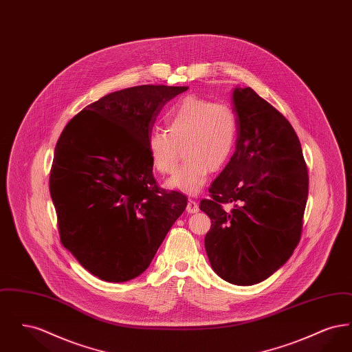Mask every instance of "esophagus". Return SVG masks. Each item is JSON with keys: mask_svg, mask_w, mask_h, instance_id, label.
<instances>
[{"mask_svg": "<svg viewBox=\"0 0 352 352\" xmlns=\"http://www.w3.org/2000/svg\"><path fill=\"white\" fill-rule=\"evenodd\" d=\"M186 211H187L188 214H195V212H198V211H199L198 203L194 201V199H188L187 206H186Z\"/></svg>", "mask_w": 352, "mask_h": 352, "instance_id": "obj_1", "label": "esophagus"}]
</instances>
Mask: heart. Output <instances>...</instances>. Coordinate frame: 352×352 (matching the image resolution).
<instances>
[{
	"label": "heart",
	"instance_id": "obj_1",
	"mask_svg": "<svg viewBox=\"0 0 352 352\" xmlns=\"http://www.w3.org/2000/svg\"><path fill=\"white\" fill-rule=\"evenodd\" d=\"M168 131L154 129L148 137L153 168L166 175L184 161L166 182L168 188L195 195L207 181L208 171H218L230 160L237 135L234 109L224 102L187 96L168 109Z\"/></svg>",
	"mask_w": 352,
	"mask_h": 352
}]
</instances>
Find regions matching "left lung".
<instances>
[{"label":"left lung","instance_id":"1","mask_svg":"<svg viewBox=\"0 0 352 352\" xmlns=\"http://www.w3.org/2000/svg\"><path fill=\"white\" fill-rule=\"evenodd\" d=\"M234 109L236 151L199 208L212 223L204 239L212 269L227 283L254 285L300 243L309 174L298 135L273 105L247 87L234 88Z\"/></svg>","mask_w":352,"mask_h":352}]
</instances>
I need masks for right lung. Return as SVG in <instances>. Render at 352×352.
<instances>
[{"label":"right lung","mask_w":352,"mask_h":352,"mask_svg":"<svg viewBox=\"0 0 352 352\" xmlns=\"http://www.w3.org/2000/svg\"><path fill=\"white\" fill-rule=\"evenodd\" d=\"M187 87L137 85L87 105L60 134L50 194L63 247L108 283L140 276L187 198L161 188L148 137L164 105Z\"/></svg>","instance_id":"obj_1"}]
</instances>
